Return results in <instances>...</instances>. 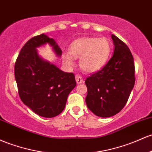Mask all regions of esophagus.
<instances>
[{"mask_svg":"<svg viewBox=\"0 0 152 152\" xmlns=\"http://www.w3.org/2000/svg\"><path fill=\"white\" fill-rule=\"evenodd\" d=\"M76 81L77 84H81V83L84 82V80H83L82 77L81 76H79V75H76Z\"/></svg>","mask_w":152,"mask_h":152,"instance_id":"esophagus-1","label":"esophagus"}]
</instances>
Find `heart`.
Listing matches in <instances>:
<instances>
[{"mask_svg": "<svg viewBox=\"0 0 152 152\" xmlns=\"http://www.w3.org/2000/svg\"><path fill=\"white\" fill-rule=\"evenodd\" d=\"M111 53L110 42L105 37H84L71 43L69 53L63 56L69 66L79 58V66L86 73H96L104 67Z\"/></svg>", "mask_w": 152, "mask_h": 152, "instance_id": "obj_1", "label": "heart"}]
</instances>
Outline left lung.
I'll return each mask as SVG.
<instances>
[{
  "instance_id": "1",
  "label": "left lung",
  "mask_w": 152,
  "mask_h": 152,
  "mask_svg": "<svg viewBox=\"0 0 152 152\" xmlns=\"http://www.w3.org/2000/svg\"><path fill=\"white\" fill-rule=\"evenodd\" d=\"M115 49L104 67L85 80L87 107L101 118L119 113L127 102L135 84L133 58L128 46L112 34Z\"/></svg>"
}]
</instances>
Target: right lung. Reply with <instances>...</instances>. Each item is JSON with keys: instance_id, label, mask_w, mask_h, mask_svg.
I'll use <instances>...</instances> for the list:
<instances>
[{"instance_id": "1", "label": "right lung", "mask_w": 152, "mask_h": 152, "mask_svg": "<svg viewBox=\"0 0 152 152\" xmlns=\"http://www.w3.org/2000/svg\"><path fill=\"white\" fill-rule=\"evenodd\" d=\"M46 44L61 57L62 50L53 38L45 34L34 37L21 48L14 74L19 96L25 105L38 115L53 118L64 110L76 82L73 73L63 72L39 56L37 48Z\"/></svg>"}]
</instances>
